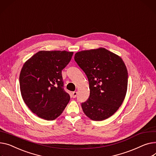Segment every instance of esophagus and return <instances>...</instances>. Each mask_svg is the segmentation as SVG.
I'll use <instances>...</instances> for the list:
<instances>
[{
	"instance_id": "esophagus-1",
	"label": "esophagus",
	"mask_w": 156,
	"mask_h": 156,
	"mask_svg": "<svg viewBox=\"0 0 156 156\" xmlns=\"http://www.w3.org/2000/svg\"><path fill=\"white\" fill-rule=\"evenodd\" d=\"M76 95H77V92H76V91H74V92H73V93H72V96H73V98H75V97H76Z\"/></svg>"
}]
</instances>
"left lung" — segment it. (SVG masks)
<instances>
[{"label": "left lung", "instance_id": "obj_1", "mask_svg": "<svg viewBox=\"0 0 156 156\" xmlns=\"http://www.w3.org/2000/svg\"><path fill=\"white\" fill-rule=\"evenodd\" d=\"M75 60L89 82L90 96L81 103L83 111L92 120L109 118L122 105L126 95L128 72L123 61L104 48L78 52Z\"/></svg>", "mask_w": 156, "mask_h": 156}]
</instances>
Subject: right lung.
<instances>
[{
  "label": "right lung",
  "mask_w": 156,
  "mask_h": 156,
  "mask_svg": "<svg viewBox=\"0 0 156 156\" xmlns=\"http://www.w3.org/2000/svg\"><path fill=\"white\" fill-rule=\"evenodd\" d=\"M73 52L40 51L27 59L19 76L20 90L28 108L39 117L53 120L70 100L63 89L61 71Z\"/></svg>",
  "instance_id": "add662e5"
}]
</instances>
